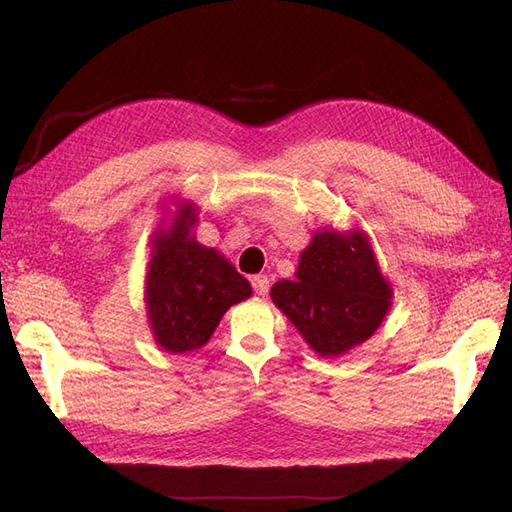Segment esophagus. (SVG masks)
<instances>
[{
	"label": "esophagus",
	"instance_id": "34e87169",
	"mask_svg": "<svg viewBox=\"0 0 512 512\" xmlns=\"http://www.w3.org/2000/svg\"><path fill=\"white\" fill-rule=\"evenodd\" d=\"M252 288L256 294H260V297H265V294L269 292V277L267 275H254L252 277Z\"/></svg>",
	"mask_w": 512,
	"mask_h": 512
}]
</instances>
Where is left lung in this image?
I'll return each instance as SVG.
<instances>
[{
  "mask_svg": "<svg viewBox=\"0 0 512 512\" xmlns=\"http://www.w3.org/2000/svg\"><path fill=\"white\" fill-rule=\"evenodd\" d=\"M271 299L318 354L337 356L380 327L391 286L363 232L322 230L301 254L297 280L273 284Z\"/></svg>",
  "mask_w": 512,
  "mask_h": 512,
  "instance_id": "1",
  "label": "left lung"
}]
</instances>
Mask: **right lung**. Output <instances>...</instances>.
Instances as JSON below:
<instances>
[{
	"mask_svg": "<svg viewBox=\"0 0 512 512\" xmlns=\"http://www.w3.org/2000/svg\"><path fill=\"white\" fill-rule=\"evenodd\" d=\"M190 207L179 224L156 239L147 275V312L166 352H190L209 342L230 305L252 294L250 282L215 250L190 237Z\"/></svg>",
	"mask_w": 512,
	"mask_h": 512,
	"instance_id": "add662e5",
	"label": "right lung"
}]
</instances>
